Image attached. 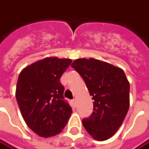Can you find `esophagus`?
Here are the masks:
<instances>
[{"label": "esophagus", "mask_w": 149, "mask_h": 149, "mask_svg": "<svg viewBox=\"0 0 149 149\" xmlns=\"http://www.w3.org/2000/svg\"><path fill=\"white\" fill-rule=\"evenodd\" d=\"M72 106L73 107L77 106V100H76V99L72 100Z\"/></svg>", "instance_id": "1"}]
</instances>
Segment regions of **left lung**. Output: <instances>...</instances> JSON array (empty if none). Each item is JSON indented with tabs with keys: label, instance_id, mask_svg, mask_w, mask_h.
<instances>
[{
	"label": "left lung",
	"instance_id": "8db88e82",
	"mask_svg": "<svg viewBox=\"0 0 149 149\" xmlns=\"http://www.w3.org/2000/svg\"><path fill=\"white\" fill-rule=\"evenodd\" d=\"M81 75L93 100V112L82 120L97 141L112 136L129 109L130 85L124 71L96 59H77L71 65Z\"/></svg>",
	"mask_w": 149,
	"mask_h": 149
}]
</instances>
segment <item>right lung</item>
Segmentation results:
<instances>
[{
  "instance_id": "right-lung-1",
  "label": "right lung",
  "mask_w": 149,
  "mask_h": 149,
  "mask_svg": "<svg viewBox=\"0 0 149 149\" xmlns=\"http://www.w3.org/2000/svg\"><path fill=\"white\" fill-rule=\"evenodd\" d=\"M70 59L47 57L24 68L18 77L16 98L28 127L42 137L58 134L72 112L64 98L61 77Z\"/></svg>"
}]
</instances>
